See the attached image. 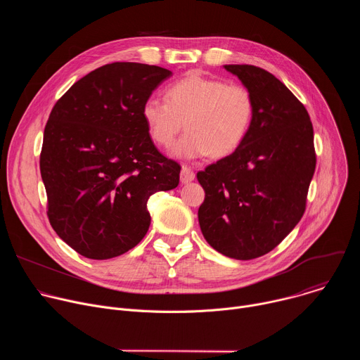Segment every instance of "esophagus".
<instances>
[{"mask_svg": "<svg viewBox=\"0 0 360 360\" xmlns=\"http://www.w3.org/2000/svg\"><path fill=\"white\" fill-rule=\"evenodd\" d=\"M195 179V172L189 167H182L181 169V182L182 184H189Z\"/></svg>", "mask_w": 360, "mask_h": 360, "instance_id": "1", "label": "esophagus"}]
</instances>
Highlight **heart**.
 <instances>
[{"label":"heart","mask_w":360,"mask_h":360,"mask_svg":"<svg viewBox=\"0 0 360 360\" xmlns=\"http://www.w3.org/2000/svg\"><path fill=\"white\" fill-rule=\"evenodd\" d=\"M165 96L167 101L148 98L141 114L150 138L161 146L171 145L182 125L188 129L171 148L176 158L231 155L250 131L255 102L242 85L189 72L169 85Z\"/></svg>","instance_id":"1"}]
</instances>
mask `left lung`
<instances>
[{
	"instance_id": "obj_1",
	"label": "left lung",
	"mask_w": 360,
	"mask_h": 360,
	"mask_svg": "<svg viewBox=\"0 0 360 360\" xmlns=\"http://www.w3.org/2000/svg\"><path fill=\"white\" fill-rule=\"evenodd\" d=\"M224 68L250 92L255 115L243 143L196 174L205 191L198 221L215 250L249 261L276 248L304 212L316 167L314 128L299 99L271 72Z\"/></svg>"
}]
</instances>
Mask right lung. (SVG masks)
Listing matches in <instances>:
<instances>
[{
	"label": "right lung",
	"instance_id": "right-lung-1",
	"mask_svg": "<svg viewBox=\"0 0 360 360\" xmlns=\"http://www.w3.org/2000/svg\"><path fill=\"white\" fill-rule=\"evenodd\" d=\"M169 70L114 63L77 81L54 105L39 158L48 218L79 255L104 261L146 235L148 199L178 186L181 167L153 145L143 102Z\"/></svg>",
	"mask_w": 360,
	"mask_h": 360
}]
</instances>
